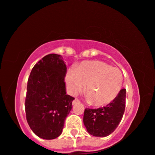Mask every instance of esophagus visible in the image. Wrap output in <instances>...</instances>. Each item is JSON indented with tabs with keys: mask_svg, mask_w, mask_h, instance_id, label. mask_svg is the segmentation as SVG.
<instances>
[{
	"mask_svg": "<svg viewBox=\"0 0 155 155\" xmlns=\"http://www.w3.org/2000/svg\"><path fill=\"white\" fill-rule=\"evenodd\" d=\"M79 102H80V101L79 100V99H75L73 101H72V104H76L79 103Z\"/></svg>",
	"mask_w": 155,
	"mask_h": 155,
	"instance_id": "34e87169",
	"label": "esophagus"
}]
</instances>
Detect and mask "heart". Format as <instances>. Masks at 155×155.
Listing matches in <instances>:
<instances>
[{"mask_svg":"<svg viewBox=\"0 0 155 155\" xmlns=\"http://www.w3.org/2000/svg\"><path fill=\"white\" fill-rule=\"evenodd\" d=\"M70 91L76 95L86 88L87 100L95 106H104L118 97L123 84L122 73L118 68L99 61L84 62L66 76Z\"/></svg>","mask_w":155,"mask_h":155,"instance_id":"b5f03b06","label":"heart"}]
</instances>
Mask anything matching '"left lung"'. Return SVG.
<instances>
[{"label":"left lung","instance_id":"1","mask_svg":"<svg viewBox=\"0 0 155 155\" xmlns=\"http://www.w3.org/2000/svg\"><path fill=\"white\" fill-rule=\"evenodd\" d=\"M126 104V89L106 107L84 110V124L88 132L94 137H107L117 129L122 119Z\"/></svg>","mask_w":155,"mask_h":155}]
</instances>
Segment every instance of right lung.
<instances>
[{
    "label": "right lung",
    "instance_id": "add662e5",
    "mask_svg": "<svg viewBox=\"0 0 155 155\" xmlns=\"http://www.w3.org/2000/svg\"><path fill=\"white\" fill-rule=\"evenodd\" d=\"M66 70L60 55L51 54L36 64L28 77L25 100L27 122L34 134L44 140L61 134L72 109L74 98L66 93Z\"/></svg>",
    "mask_w": 155,
    "mask_h": 155
}]
</instances>
